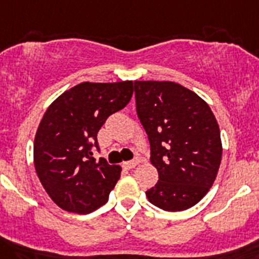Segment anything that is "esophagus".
Here are the masks:
<instances>
[{"label":"esophagus","instance_id":"esophagus-1","mask_svg":"<svg viewBox=\"0 0 259 259\" xmlns=\"http://www.w3.org/2000/svg\"><path fill=\"white\" fill-rule=\"evenodd\" d=\"M138 164H139L138 160H132V161H125V163H123V166L127 168V169H134L135 166L138 165Z\"/></svg>","mask_w":259,"mask_h":259}]
</instances>
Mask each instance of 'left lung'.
I'll return each mask as SVG.
<instances>
[{"mask_svg":"<svg viewBox=\"0 0 259 259\" xmlns=\"http://www.w3.org/2000/svg\"><path fill=\"white\" fill-rule=\"evenodd\" d=\"M136 111L159 181L145 192L168 211L197 204L214 183L222 156L219 123L204 99L175 82L135 80Z\"/></svg>","mask_w":259,"mask_h":259,"instance_id":"8db88e82","label":"left lung"}]
</instances>
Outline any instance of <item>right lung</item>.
Returning <instances> with one entry per match:
<instances>
[{
	"instance_id": "1",
	"label": "right lung",
	"mask_w": 259,
	"mask_h": 259,
	"mask_svg": "<svg viewBox=\"0 0 259 259\" xmlns=\"http://www.w3.org/2000/svg\"><path fill=\"white\" fill-rule=\"evenodd\" d=\"M134 82H83L59 95L34 139V166L50 198L63 210L87 214L106 204L121 168L93 157L107 117L124 108Z\"/></svg>"
}]
</instances>
